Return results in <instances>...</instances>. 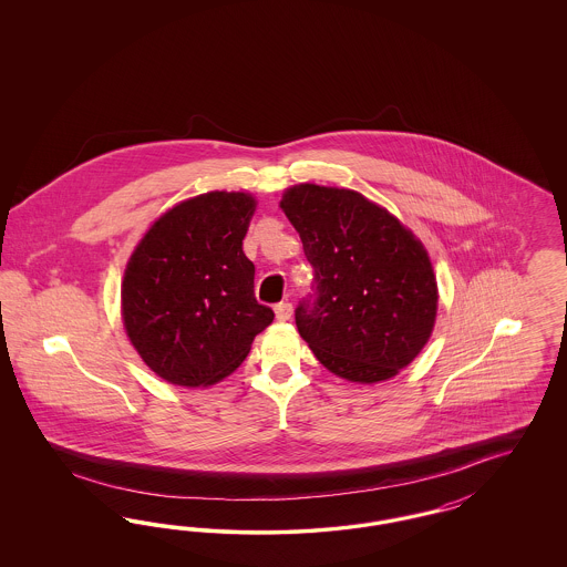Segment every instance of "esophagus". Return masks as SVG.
<instances>
[{
    "mask_svg": "<svg viewBox=\"0 0 567 567\" xmlns=\"http://www.w3.org/2000/svg\"><path fill=\"white\" fill-rule=\"evenodd\" d=\"M274 312H276V321L285 323V321H289V319H291V315H293V306H291L289 301H280V303L274 308Z\"/></svg>",
    "mask_w": 567,
    "mask_h": 567,
    "instance_id": "esophagus-1",
    "label": "esophagus"
}]
</instances>
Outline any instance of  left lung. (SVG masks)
<instances>
[{
  "mask_svg": "<svg viewBox=\"0 0 567 567\" xmlns=\"http://www.w3.org/2000/svg\"><path fill=\"white\" fill-rule=\"evenodd\" d=\"M280 208L315 268L319 297L296 310L299 336L336 377H398L432 338L437 280L404 223L359 190L301 183Z\"/></svg>",
  "mask_w": 567,
  "mask_h": 567,
  "instance_id": "obj_1",
  "label": "left lung"
}]
</instances>
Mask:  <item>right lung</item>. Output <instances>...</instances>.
Wrapping results in <instances>:
<instances>
[{"instance_id":"right-lung-1","label":"right lung","mask_w":567,"mask_h":567,"mask_svg":"<svg viewBox=\"0 0 567 567\" xmlns=\"http://www.w3.org/2000/svg\"><path fill=\"white\" fill-rule=\"evenodd\" d=\"M255 210L246 190H208L165 210L135 244L121 317L132 347L165 382H220L274 321L255 299V266L243 250Z\"/></svg>"}]
</instances>
